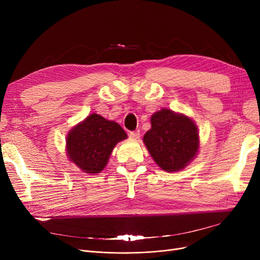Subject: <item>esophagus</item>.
Here are the masks:
<instances>
[{
	"label": "esophagus",
	"instance_id": "obj_1",
	"mask_svg": "<svg viewBox=\"0 0 260 260\" xmlns=\"http://www.w3.org/2000/svg\"><path fill=\"white\" fill-rule=\"evenodd\" d=\"M139 137H140V132L139 131H135V132L129 133V138L131 139L136 140V139H138Z\"/></svg>",
	"mask_w": 260,
	"mask_h": 260
}]
</instances>
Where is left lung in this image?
<instances>
[{
    "label": "left lung",
    "mask_w": 260,
    "mask_h": 260,
    "mask_svg": "<svg viewBox=\"0 0 260 260\" xmlns=\"http://www.w3.org/2000/svg\"><path fill=\"white\" fill-rule=\"evenodd\" d=\"M152 127L143 142L157 165L167 172L183 170L192 161L199 148L198 128L194 121L162 108L151 117Z\"/></svg>",
    "instance_id": "8db88e82"
}]
</instances>
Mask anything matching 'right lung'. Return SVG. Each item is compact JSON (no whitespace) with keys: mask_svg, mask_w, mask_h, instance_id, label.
Masks as SVG:
<instances>
[{"mask_svg":"<svg viewBox=\"0 0 260 260\" xmlns=\"http://www.w3.org/2000/svg\"><path fill=\"white\" fill-rule=\"evenodd\" d=\"M126 138L117 122L91 114L68 133L66 153L84 173L98 174L107 165L116 144Z\"/></svg>","mask_w":260,"mask_h":260,"instance_id":"add662e5","label":"right lung"}]
</instances>
